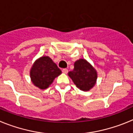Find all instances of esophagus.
I'll use <instances>...</instances> for the list:
<instances>
[{
    "mask_svg": "<svg viewBox=\"0 0 133 133\" xmlns=\"http://www.w3.org/2000/svg\"><path fill=\"white\" fill-rule=\"evenodd\" d=\"M62 72H63V74H68V69H63V70H62Z\"/></svg>",
    "mask_w": 133,
    "mask_h": 133,
    "instance_id": "obj_1",
    "label": "esophagus"
}]
</instances>
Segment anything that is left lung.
Here are the masks:
<instances>
[{"mask_svg": "<svg viewBox=\"0 0 133 133\" xmlns=\"http://www.w3.org/2000/svg\"><path fill=\"white\" fill-rule=\"evenodd\" d=\"M68 76L81 90L90 91L96 83L98 74L95 68L85 59H79L74 63V68Z\"/></svg>", "mask_w": 133, "mask_h": 133, "instance_id": "1", "label": "left lung"}]
</instances>
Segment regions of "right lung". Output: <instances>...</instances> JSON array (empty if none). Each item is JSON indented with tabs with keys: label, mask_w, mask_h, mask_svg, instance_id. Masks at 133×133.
<instances>
[{
	"label": "right lung",
	"mask_w": 133,
	"mask_h": 133,
	"mask_svg": "<svg viewBox=\"0 0 133 133\" xmlns=\"http://www.w3.org/2000/svg\"><path fill=\"white\" fill-rule=\"evenodd\" d=\"M61 74L62 71L49 56H42L33 63L30 70V78L35 86L45 90Z\"/></svg>",
	"instance_id": "1"
}]
</instances>
